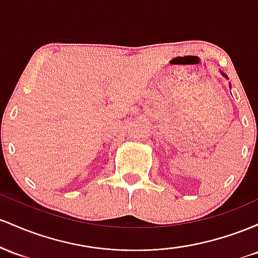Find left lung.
Masks as SVG:
<instances>
[{
	"instance_id": "8db88e82",
	"label": "left lung",
	"mask_w": 258,
	"mask_h": 258,
	"mask_svg": "<svg viewBox=\"0 0 258 258\" xmlns=\"http://www.w3.org/2000/svg\"><path fill=\"white\" fill-rule=\"evenodd\" d=\"M221 73H222V72H221ZM222 75H223V77H224V78H228V77H227V74H224V73H222Z\"/></svg>"
}]
</instances>
